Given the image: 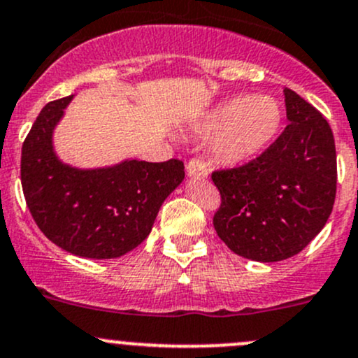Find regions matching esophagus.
<instances>
[{
    "label": "esophagus",
    "instance_id": "esophagus-1",
    "mask_svg": "<svg viewBox=\"0 0 358 358\" xmlns=\"http://www.w3.org/2000/svg\"><path fill=\"white\" fill-rule=\"evenodd\" d=\"M186 172L189 178H208V167L200 158H191L186 165Z\"/></svg>",
    "mask_w": 358,
    "mask_h": 358
}]
</instances>
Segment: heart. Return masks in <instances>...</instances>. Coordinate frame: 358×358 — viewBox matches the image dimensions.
Segmentation results:
<instances>
[{
	"label": "heart",
	"mask_w": 358,
	"mask_h": 358,
	"mask_svg": "<svg viewBox=\"0 0 358 358\" xmlns=\"http://www.w3.org/2000/svg\"><path fill=\"white\" fill-rule=\"evenodd\" d=\"M282 105L268 94L224 99L194 124L200 138L210 139V155L224 167H238L260 157L279 136Z\"/></svg>",
	"instance_id": "obj_1"
}]
</instances>
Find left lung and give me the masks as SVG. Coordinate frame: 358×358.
Instances as JSON below:
<instances>
[{
    "instance_id": "1",
    "label": "left lung",
    "mask_w": 358,
    "mask_h": 358,
    "mask_svg": "<svg viewBox=\"0 0 358 358\" xmlns=\"http://www.w3.org/2000/svg\"><path fill=\"white\" fill-rule=\"evenodd\" d=\"M285 103L289 124L260 157L212 174L222 198L213 227L236 255L255 262L300 253L326 226L336 198L329 124L288 87Z\"/></svg>"
}]
</instances>
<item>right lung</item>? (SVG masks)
Wrapping results in <instances>:
<instances>
[{"mask_svg": "<svg viewBox=\"0 0 358 358\" xmlns=\"http://www.w3.org/2000/svg\"><path fill=\"white\" fill-rule=\"evenodd\" d=\"M73 96L50 101L22 146L20 179L32 219L50 241L86 259H117L152 233L165 198L182 182L180 160H124L77 169L55 153L53 131Z\"/></svg>", "mask_w": 358, "mask_h": 358, "instance_id": "obj_1", "label": "right lung"}]
</instances>
